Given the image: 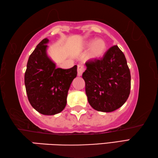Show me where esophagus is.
I'll list each match as a JSON object with an SVG mask.
<instances>
[{
    "label": "esophagus",
    "mask_w": 158,
    "mask_h": 158,
    "mask_svg": "<svg viewBox=\"0 0 158 158\" xmlns=\"http://www.w3.org/2000/svg\"><path fill=\"white\" fill-rule=\"evenodd\" d=\"M84 70H85V67L83 64H77V75H78V76H82Z\"/></svg>",
    "instance_id": "1"
}]
</instances>
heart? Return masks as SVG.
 Returning a JSON list of instances; mask_svg holds the SVG:
<instances>
[{"mask_svg":"<svg viewBox=\"0 0 158 158\" xmlns=\"http://www.w3.org/2000/svg\"><path fill=\"white\" fill-rule=\"evenodd\" d=\"M89 44L90 46H93L92 51L96 55H101L106 48V44L101 40L91 41Z\"/></svg>","mask_w":158,"mask_h":158,"instance_id":"heart-1","label":"heart"}]
</instances>
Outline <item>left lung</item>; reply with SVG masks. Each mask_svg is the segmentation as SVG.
Returning a JSON list of instances; mask_svg holds the SVG:
<instances>
[{
	"label": "left lung",
	"instance_id": "obj_1",
	"mask_svg": "<svg viewBox=\"0 0 158 158\" xmlns=\"http://www.w3.org/2000/svg\"><path fill=\"white\" fill-rule=\"evenodd\" d=\"M82 73L90 106L97 111L110 112L126 103L131 92V77L123 52L115 45L101 59L89 60Z\"/></svg>",
	"mask_w": 158,
	"mask_h": 158
}]
</instances>
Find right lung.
I'll use <instances>...</instances> for the list:
<instances>
[{"instance_id":"add662e5","label":"right lung","mask_w":158,"mask_h":158,"mask_svg":"<svg viewBox=\"0 0 158 158\" xmlns=\"http://www.w3.org/2000/svg\"><path fill=\"white\" fill-rule=\"evenodd\" d=\"M48 41L44 39L30 55L24 80L33 108L44 115H54L64 109L69 87L77 76V66L69 69L56 68L47 55Z\"/></svg>"}]
</instances>
